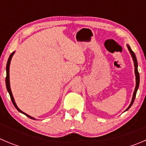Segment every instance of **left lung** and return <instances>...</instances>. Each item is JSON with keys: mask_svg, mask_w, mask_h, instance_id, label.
I'll use <instances>...</instances> for the list:
<instances>
[{"mask_svg": "<svg viewBox=\"0 0 146 146\" xmlns=\"http://www.w3.org/2000/svg\"><path fill=\"white\" fill-rule=\"evenodd\" d=\"M127 48H128L129 51H130V54L132 55V58H133V61H134V65H135V76H136V86H135V92L133 93V99H132V102L130 103V106L128 107V108L125 111L127 110H128L130 108L132 105H133V102H134L135 99V96H136V93H137V88L139 87V83H140V75H139L138 73V70H137V59H136V56L134 52L131 50L130 47L129 45H127Z\"/></svg>", "mask_w": 146, "mask_h": 146, "instance_id": "obj_1", "label": "left lung"}]
</instances>
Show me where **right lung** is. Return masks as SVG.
<instances>
[{"mask_svg":"<svg viewBox=\"0 0 146 146\" xmlns=\"http://www.w3.org/2000/svg\"><path fill=\"white\" fill-rule=\"evenodd\" d=\"M13 54H14V52H13L10 54V56H9V60H8L7 64H6V77H5V85H6V88H7L8 92H9V95H10V97H11V101H12V103H13V104L14 105V107H16V110H17L19 111H20L21 113H22V114H25L26 116L28 117L31 118V119H35V118H33L32 117L29 116V115L27 114L26 113H24V111H22L21 110H20L18 108L17 105L16 104V102H15V101H14V99H13V95H12L11 90V88H10V82H9V66H10L11 60V58H12V57H13Z\"/></svg>","mask_w":146,"mask_h":146,"instance_id":"add662e5","label":"right lung"}]
</instances>
